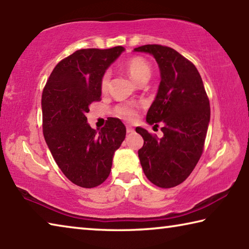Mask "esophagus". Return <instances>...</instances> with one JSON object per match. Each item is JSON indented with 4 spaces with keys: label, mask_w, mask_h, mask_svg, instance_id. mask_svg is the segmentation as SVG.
<instances>
[{
    "label": "esophagus",
    "mask_w": 249,
    "mask_h": 249,
    "mask_svg": "<svg viewBox=\"0 0 249 249\" xmlns=\"http://www.w3.org/2000/svg\"><path fill=\"white\" fill-rule=\"evenodd\" d=\"M126 132H127V133H133L134 132V128L130 125H127V126H126Z\"/></svg>",
    "instance_id": "esophagus-1"
}]
</instances>
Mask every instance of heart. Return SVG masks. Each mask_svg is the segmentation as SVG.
<instances>
[{
  "mask_svg": "<svg viewBox=\"0 0 249 249\" xmlns=\"http://www.w3.org/2000/svg\"><path fill=\"white\" fill-rule=\"evenodd\" d=\"M125 68L127 70L130 77L138 83H142L148 81L151 75V67L146 59L142 57H133L125 62ZM109 74L108 71L104 72L100 81L101 91L105 92L108 88L109 83ZM115 115L120 119L125 121H133L137 115V107L133 104H122L115 107Z\"/></svg>",
  "mask_w": 249,
  "mask_h": 249,
  "instance_id": "b5f03b06",
  "label": "heart"
}]
</instances>
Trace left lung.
I'll use <instances>...</instances> for the list:
<instances>
[{"label": "left lung", "mask_w": 249, "mask_h": 249, "mask_svg": "<svg viewBox=\"0 0 249 249\" xmlns=\"http://www.w3.org/2000/svg\"><path fill=\"white\" fill-rule=\"evenodd\" d=\"M134 52L147 53L157 61L160 84L146 121L163 136L136 127L144 138L138 157L144 174L159 188L182 183L202 155L210 123V102L199 71L182 54L161 45H144Z\"/></svg>", "instance_id": "obj_1"}]
</instances>
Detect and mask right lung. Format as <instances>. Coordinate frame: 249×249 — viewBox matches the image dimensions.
Instances as JSON below:
<instances>
[{
  "label": "right lung",
  "mask_w": 249,
  "mask_h": 249,
  "mask_svg": "<svg viewBox=\"0 0 249 249\" xmlns=\"http://www.w3.org/2000/svg\"><path fill=\"white\" fill-rule=\"evenodd\" d=\"M124 50H77L54 67L44 88L45 141L60 170L79 187L94 188L107 179L113 156L125 140L121 120L109 117L98 132L87 119L90 104L101 100V78Z\"/></svg>",
  "instance_id": "obj_1"
}]
</instances>
